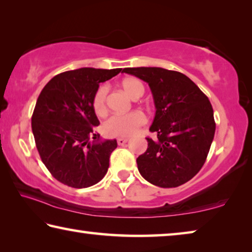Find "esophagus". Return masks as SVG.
<instances>
[{"label": "esophagus", "instance_id": "obj_1", "mask_svg": "<svg viewBox=\"0 0 252 252\" xmlns=\"http://www.w3.org/2000/svg\"><path fill=\"white\" fill-rule=\"evenodd\" d=\"M117 142L119 146H125V144H126V142H127V139L126 138H119L117 140Z\"/></svg>", "mask_w": 252, "mask_h": 252}]
</instances>
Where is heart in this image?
Returning <instances> with one entry per match:
<instances>
[{
  "mask_svg": "<svg viewBox=\"0 0 252 252\" xmlns=\"http://www.w3.org/2000/svg\"><path fill=\"white\" fill-rule=\"evenodd\" d=\"M121 88L132 99H138L144 92V88L139 80L134 78H126L122 80ZM106 87H100L95 91L92 99V108L97 117H103L106 114ZM146 122V118L139 111L126 114H116L109 118L103 125V132L105 135L114 138H126L134 134L140 126Z\"/></svg>",
  "mask_w": 252,
  "mask_h": 252,
  "instance_id": "obj_1",
  "label": "heart"
}]
</instances>
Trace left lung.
<instances>
[{"mask_svg":"<svg viewBox=\"0 0 252 252\" xmlns=\"http://www.w3.org/2000/svg\"><path fill=\"white\" fill-rule=\"evenodd\" d=\"M151 89L156 140L136 159L139 172L152 185L176 188L191 180L206 162L216 131L208 96L187 75L162 67H126Z\"/></svg>","mask_w":252,"mask_h":252,"instance_id":"1","label":"left lung"}]
</instances>
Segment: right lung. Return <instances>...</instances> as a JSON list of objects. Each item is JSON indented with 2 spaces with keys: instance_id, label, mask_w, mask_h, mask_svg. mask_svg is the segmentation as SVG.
<instances>
[{
  "instance_id": "1",
  "label": "right lung",
  "mask_w": 252,
  "mask_h": 252,
  "mask_svg": "<svg viewBox=\"0 0 252 252\" xmlns=\"http://www.w3.org/2000/svg\"><path fill=\"white\" fill-rule=\"evenodd\" d=\"M122 69L81 67L55 75L37 97L32 132L41 160L63 185L76 189L91 187L108 172L117 140L102 141L92 99L101 82ZM94 141H90L91 138Z\"/></svg>"
}]
</instances>
